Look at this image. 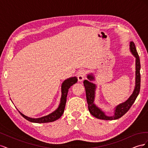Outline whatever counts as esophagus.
<instances>
[{"label":"esophagus","instance_id":"1","mask_svg":"<svg viewBox=\"0 0 148 148\" xmlns=\"http://www.w3.org/2000/svg\"><path fill=\"white\" fill-rule=\"evenodd\" d=\"M85 75H86V71H85V70H79L77 73V77H78V81L79 82H82L84 78Z\"/></svg>","mask_w":148,"mask_h":148}]
</instances>
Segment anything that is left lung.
Wrapping results in <instances>:
<instances>
[{"mask_svg": "<svg viewBox=\"0 0 148 148\" xmlns=\"http://www.w3.org/2000/svg\"><path fill=\"white\" fill-rule=\"evenodd\" d=\"M130 49L132 53V54L136 58V78H135V89L133 92V94L130 96L128 99L122 104L118 105L115 107V110L114 111V115L112 116H107L105 114L99 107H97L94 103L95 97V91L96 86L95 84L91 82V81L95 79V77L92 74L88 75V79L89 80L85 79L83 82L84 86L85 88L86 95V100L88 105V109L90 114L97 119L106 120H116L120 118L121 117L126 114L128 110L133 105L134 102L135 101L139 92L140 91V84H141V75H140V60L139 57L138 53L137 52L136 49L135 44L131 41L130 43Z\"/></svg>", "mask_w": 148, "mask_h": 148, "instance_id": "1", "label": "left lung"}]
</instances>
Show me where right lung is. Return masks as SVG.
Listing matches in <instances>:
<instances>
[{"label":"right lung","mask_w":148,"mask_h":148,"mask_svg":"<svg viewBox=\"0 0 148 148\" xmlns=\"http://www.w3.org/2000/svg\"><path fill=\"white\" fill-rule=\"evenodd\" d=\"M77 81H78L77 78L74 77H71L66 79L63 82V83L62 84V96L60 99V104L59 106V107H58L55 111H53L51 114H49L46 116H44V117L41 118L33 119V118H30L29 117H27V116L25 115L24 114L20 112L19 110L18 112L21 115L22 117H23L25 119L31 122L41 123L52 122H53V121H56V120L59 119L64 113L65 104H66V101L67 94H68L69 88L72 86L73 84L77 83Z\"/></svg>","instance_id":"obj_1"}]
</instances>
